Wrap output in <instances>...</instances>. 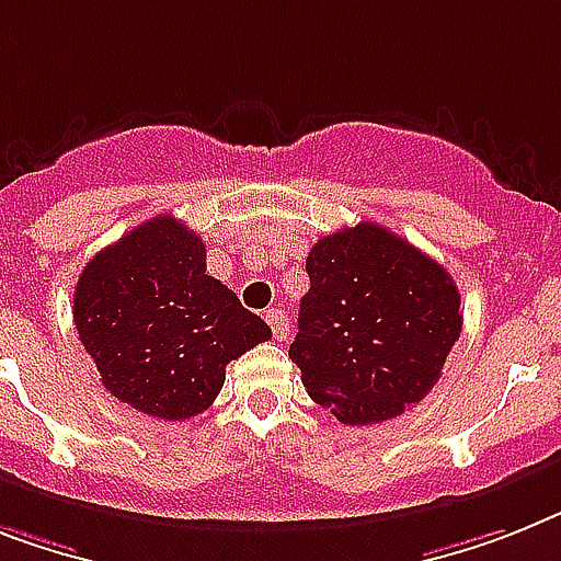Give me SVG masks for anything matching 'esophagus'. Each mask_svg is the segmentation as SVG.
<instances>
[{
    "instance_id": "obj_1",
    "label": "esophagus",
    "mask_w": 561,
    "mask_h": 561,
    "mask_svg": "<svg viewBox=\"0 0 561 561\" xmlns=\"http://www.w3.org/2000/svg\"><path fill=\"white\" fill-rule=\"evenodd\" d=\"M266 323L272 327V335H275L277 341H284L286 332H289V314H286L284 309H270V312H266Z\"/></svg>"
}]
</instances>
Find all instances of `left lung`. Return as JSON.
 <instances>
[{"mask_svg": "<svg viewBox=\"0 0 561 561\" xmlns=\"http://www.w3.org/2000/svg\"><path fill=\"white\" fill-rule=\"evenodd\" d=\"M289 358L341 424L396 419L433 390L461 335L450 272L375 224L327 234L307 257Z\"/></svg>", "mask_w": 561, "mask_h": 561, "instance_id": "obj_1", "label": "left lung"}]
</instances>
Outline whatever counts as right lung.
Here are the masks:
<instances>
[{
	"label": "right lung",
	"mask_w": 561,
	"mask_h": 561,
	"mask_svg": "<svg viewBox=\"0 0 561 561\" xmlns=\"http://www.w3.org/2000/svg\"><path fill=\"white\" fill-rule=\"evenodd\" d=\"M73 323L100 381L137 413L183 421L211 407L226 364L272 330L206 275V247L157 215L94 254L73 289Z\"/></svg>",
	"instance_id": "right-lung-1"
}]
</instances>
